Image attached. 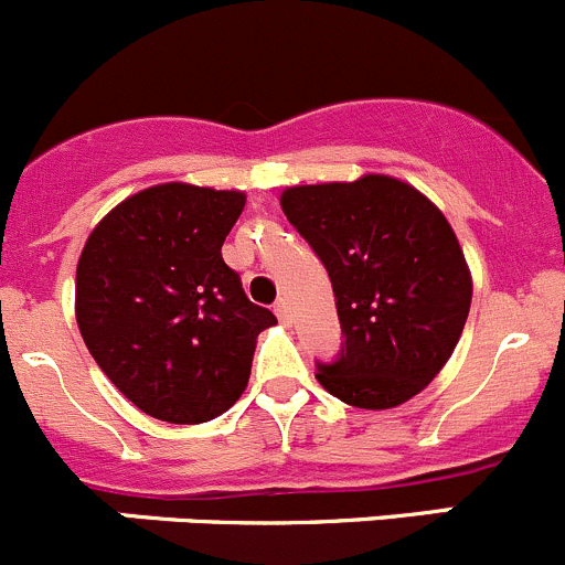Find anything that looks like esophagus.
I'll list each match as a JSON object with an SVG mask.
<instances>
[{"mask_svg":"<svg viewBox=\"0 0 565 565\" xmlns=\"http://www.w3.org/2000/svg\"><path fill=\"white\" fill-rule=\"evenodd\" d=\"M273 311H276V317L281 319V322H289V319H292V315H289V303L287 300H276V306H273Z\"/></svg>","mask_w":565,"mask_h":565,"instance_id":"esophagus-1","label":"esophagus"}]
</instances>
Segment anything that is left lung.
<instances>
[{
    "instance_id": "8db88e82",
    "label": "left lung",
    "mask_w": 565,
    "mask_h": 565,
    "mask_svg": "<svg viewBox=\"0 0 565 565\" xmlns=\"http://www.w3.org/2000/svg\"><path fill=\"white\" fill-rule=\"evenodd\" d=\"M289 224L322 259L344 350L319 363L324 391L361 409H391L440 374L472 300L451 224L418 188L388 174L292 185Z\"/></svg>"
}]
</instances>
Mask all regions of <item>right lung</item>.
<instances>
[{"label":"right lung","instance_id":"obj_1","mask_svg":"<svg viewBox=\"0 0 565 565\" xmlns=\"http://www.w3.org/2000/svg\"><path fill=\"white\" fill-rule=\"evenodd\" d=\"M243 191L145 188L104 215L76 267L89 355L141 413L204 424L243 396L256 335L276 324L221 256Z\"/></svg>","mask_w":565,"mask_h":565}]
</instances>
